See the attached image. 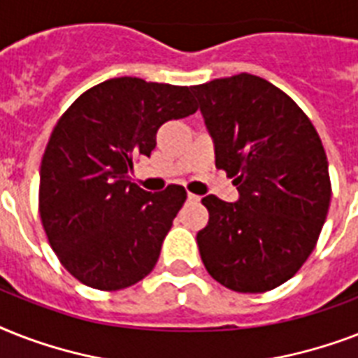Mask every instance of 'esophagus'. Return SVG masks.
Instances as JSON below:
<instances>
[{"label":"esophagus","mask_w":358,"mask_h":358,"mask_svg":"<svg viewBox=\"0 0 358 358\" xmlns=\"http://www.w3.org/2000/svg\"><path fill=\"white\" fill-rule=\"evenodd\" d=\"M187 201H189V202H199V201H201V196L193 195V193H187Z\"/></svg>","instance_id":"1"}]
</instances>
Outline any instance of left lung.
<instances>
[{
    "instance_id": "left-lung-1",
    "label": "left lung",
    "mask_w": 358,
    "mask_h": 358,
    "mask_svg": "<svg viewBox=\"0 0 358 358\" xmlns=\"http://www.w3.org/2000/svg\"><path fill=\"white\" fill-rule=\"evenodd\" d=\"M215 145V167L234 178L239 199H202L210 221L196 234L219 284L260 294L299 271L316 247L331 204L322 139L303 109L252 74L191 87Z\"/></svg>"
}]
</instances>
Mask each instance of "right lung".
I'll return each mask as SVG.
<instances>
[{
  "instance_id": "1",
  "label": "right lung",
  "mask_w": 358,
  "mask_h": 358,
  "mask_svg": "<svg viewBox=\"0 0 358 358\" xmlns=\"http://www.w3.org/2000/svg\"><path fill=\"white\" fill-rule=\"evenodd\" d=\"M196 109L189 87L124 76L83 92L57 120L42 156L38 212L80 282L115 292L154 269L187 193L174 184L148 193L128 174L156 148L162 124Z\"/></svg>"
}]
</instances>
